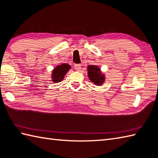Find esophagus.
I'll list each match as a JSON object with an SVG mask.
<instances>
[{
	"label": "esophagus",
	"mask_w": 158,
	"mask_h": 158,
	"mask_svg": "<svg viewBox=\"0 0 158 158\" xmlns=\"http://www.w3.org/2000/svg\"><path fill=\"white\" fill-rule=\"evenodd\" d=\"M74 68H75V69L76 71H80V69H81V64H74Z\"/></svg>",
	"instance_id": "esophagus-1"
}]
</instances>
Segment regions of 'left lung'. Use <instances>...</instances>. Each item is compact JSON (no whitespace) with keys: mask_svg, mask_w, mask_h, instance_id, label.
<instances>
[{"mask_svg":"<svg viewBox=\"0 0 158 158\" xmlns=\"http://www.w3.org/2000/svg\"><path fill=\"white\" fill-rule=\"evenodd\" d=\"M87 73L89 80L98 86L102 85L105 80V77L102 73L100 69L95 65H89L87 67Z\"/></svg>","mask_w":158,"mask_h":158,"instance_id":"left-lung-1","label":"left lung"}]
</instances>
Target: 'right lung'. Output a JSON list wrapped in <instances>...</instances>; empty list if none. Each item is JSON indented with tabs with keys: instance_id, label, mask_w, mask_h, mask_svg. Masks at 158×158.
<instances>
[{
	"instance_id": "obj_1",
	"label": "right lung",
	"mask_w": 158,
	"mask_h": 158,
	"mask_svg": "<svg viewBox=\"0 0 158 158\" xmlns=\"http://www.w3.org/2000/svg\"><path fill=\"white\" fill-rule=\"evenodd\" d=\"M71 69V66L68 64H62L58 65L52 71V78L53 82H60L64 79V76Z\"/></svg>"
}]
</instances>
